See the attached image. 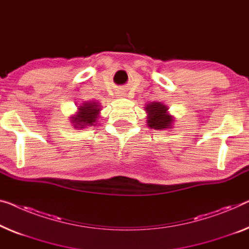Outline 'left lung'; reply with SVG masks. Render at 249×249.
<instances>
[{
    "label": "left lung",
    "instance_id": "8db88e82",
    "mask_svg": "<svg viewBox=\"0 0 249 249\" xmlns=\"http://www.w3.org/2000/svg\"><path fill=\"white\" fill-rule=\"evenodd\" d=\"M147 115V125L154 129H164L172 124V116L168 114V107L162 103H148L145 107Z\"/></svg>",
    "mask_w": 249,
    "mask_h": 249
}]
</instances>
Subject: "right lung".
Wrapping results in <instances>:
<instances>
[{
  "mask_svg": "<svg viewBox=\"0 0 249 249\" xmlns=\"http://www.w3.org/2000/svg\"><path fill=\"white\" fill-rule=\"evenodd\" d=\"M79 112L71 117V122L76 128H83L84 126L92 125L97 120L101 106L96 102H86L79 106Z\"/></svg>",
  "mask_w": 249,
  "mask_h": 249,
  "instance_id": "right-lung-1",
  "label": "right lung"
}]
</instances>
